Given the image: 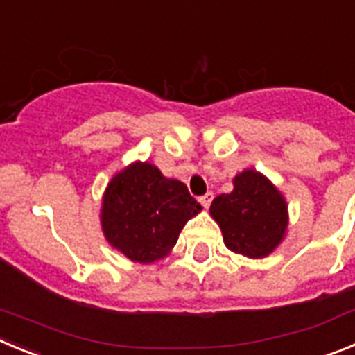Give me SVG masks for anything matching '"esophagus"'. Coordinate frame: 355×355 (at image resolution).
I'll list each match as a JSON object with an SVG mask.
<instances>
[{
  "instance_id": "esophagus-1",
  "label": "esophagus",
  "mask_w": 355,
  "mask_h": 355,
  "mask_svg": "<svg viewBox=\"0 0 355 355\" xmlns=\"http://www.w3.org/2000/svg\"><path fill=\"white\" fill-rule=\"evenodd\" d=\"M211 200H213V193L211 192H208V193H205V196L199 197V202L205 206V208H208V206L211 205Z\"/></svg>"
}]
</instances>
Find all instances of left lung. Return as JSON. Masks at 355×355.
Here are the masks:
<instances>
[{
	"label": "left lung",
	"mask_w": 355,
	"mask_h": 355,
	"mask_svg": "<svg viewBox=\"0 0 355 355\" xmlns=\"http://www.w3.org/2000/svg\"><path fill=\"white\" fill-rule=\"evenodd\" d=\"M233 184V192L213 199L209 213L220 225L229 250L247 258H265L286 234V200L256 171L240 172Z\"/></svg>",
	"instance_id": "left-lung-1"
}]
</instances>
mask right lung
I'll return each instance as SVG.
<instances>
[{"instance_id":"add662e5","label":"right lung","mask_w":355,"mask_h":355,"mask_svg":"<svg viewBox=\"0 0 355 355\" xmlns=\"http://www.w3.org/2000/svg\"><path fill=\"white\" fill-rule=\"evenodd\" d=\"M202 206L187 184L168 180L150 163H131L106 187L101 206L105 238L137 263L165 258L181 229Z\"/></svg>"}]
</instances>
